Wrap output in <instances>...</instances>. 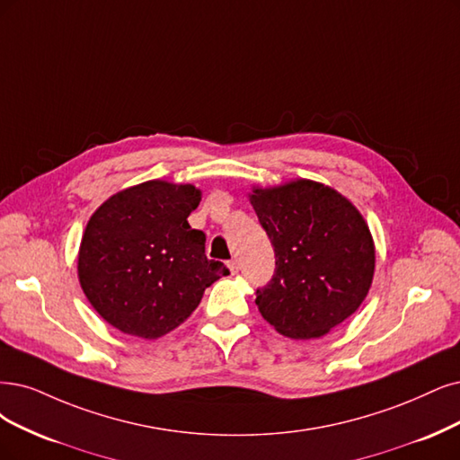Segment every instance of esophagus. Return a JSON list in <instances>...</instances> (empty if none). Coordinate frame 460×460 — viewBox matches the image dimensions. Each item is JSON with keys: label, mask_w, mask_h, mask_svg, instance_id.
<instances>
[{"label": "esophagus", "mask_w": 460, "mask_h": 460, "mask_svg": "<svg viewBox=\"0 0 460 460\" xmlns=\"http://www.w3.org/2000/svg\"><path fill=\"white\" fill-rule=\"evenodd\" d=\"M229 269H231V273H233V275L239 273V261H236V260H231V261H229Z\"/></svg>", "instance_id": "1"}]
</instances>
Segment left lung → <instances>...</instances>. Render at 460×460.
I'll return each instance as SVG.
<instances>
[{"label":"left lung","mask_w":460,"mask_h":460,"mask_svg":"<svg viewBox=\"0 0 460 460\" xmlns=\"http://www.w3.org/2000/svg\"><path fill=\"white\" fill-rule=\"evenodd\" d=\"M275 250V275L256 290L279 333L313 339L360 307L376 269L364 217L332 187L299 180L250 197Z\"/></svg>","instance_id":"1"}]
</instances>
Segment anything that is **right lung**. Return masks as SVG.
Here are the masks:
<instances>
[{
    "label": "right lung",
    "mask_w": 460,
    "mask_h": 460,
    "mask_svg": "<svg viewBox=\"0 0 460 460\" xmlns=\"http://www.w3.org/2000/svg\"><path fill=\"white\" fill-rule=\"evenodd\" d=\"M200 202L193 185L146 181L113 195L93 214L79 248V282L108 324L157 339L178 328L207 288L229 269L204 253L191 229Z\"/></svg>",
    "instance_id": "obj_1"
}]
</instances>
